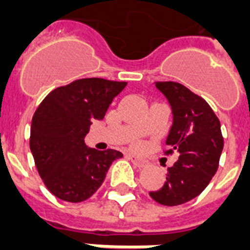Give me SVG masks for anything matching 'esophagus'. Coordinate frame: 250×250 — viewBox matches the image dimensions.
<instances>
[{
  "instance_id": "1",
  "label": "esophagus",
  "mask_w": 250,
  "mask_h": 250,
  "mask_svg": "<svg viewBox=\"0 0 250 250\" xmlns=\"http://www.w3.org/2000/svg\"><path fill=\"white\" fill-rule=\"evenodd\" d=\"M125 157H127V159H128L129 161H131V163H132L133 165H135V167H146V161H143V160L138 159V157H136V156L131 155V153H127V155H125Z\"/></svg>"
}]
</instances>
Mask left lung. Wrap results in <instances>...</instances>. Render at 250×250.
I'll list each match as a JSON object with an SVG mask.
<instances>
[{
    "instance_id": "8db88e82",
    "label": "left lung",
    "mask_w": 250,
    "mask_h": 250,
    "mask_svg": "<svg viewBox=\"0 0 250 250\" xmlns=\"http://www.w3.org/2000/svg\"><path fill=\"white\" fill-rule=\"evenodd\" d=\"M171 107L173 123L167 138V153H178L167 167L161 188L150 191L160 205L178 206L191 201L206 188L218 170L223 150L220 122L202 97L173 81L155 83Z\"/></svg>"
}]
</instances>
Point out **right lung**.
I'll return each mask as SVG.
<instances>
[{"label":"right lung","mask_w":250,"mask_h":250,"mask_svg":"<svg viewBox=\"0 0 250 250\" xmlns=\"http://www.w3.org/2000/svg\"><path fill=\"white\" fill-rule=\"evenodd\" d=\"M127 83L81 79L60 86L42 101L32 117L30 149L49 191L65 202L86 201L100 188L119 150L87 148L91 122L104 119Z\"/></svg>","instance_id":"right-lung-1"}]
</instances>
